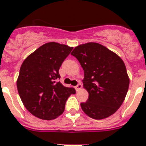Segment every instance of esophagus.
Segmentation results:
<instances>
[{
  "label": "esophagus",
  "mask_w": 146,
  "mask_h": 146,
  "mask_svg": "<svg viewBox=\"0 0 146 146\" xmlns=\"http://www.w3.org/2000/svg\"><path fill=\"white\" fill-rule=\"evenodd\" d=\"M82 84H81V83H78V84L77 85H76V86H75V87H74V88H75V90H76V91H79L80 89H82Z\"/></svg>",
  "instance_id": "34e87169"
}]
</instances>
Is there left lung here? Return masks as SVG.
<instances>
[{"label": "left lung", "instance_id": "1", "mask_svg": "<svg viewBox=\"0 0 146 146\" xmlns=\"http://www.w3.org/2000/svg\"><path fill=\"white\" fill-rule=\"evenodd\" d=\"M84 70L83 86L88 99L81 103L90 118L103 119L113 115L123 103L129 86L124 61L113 51L95 42L75 47L72 53Z\"/></svg>", "mask_w": 146, "mask_h": 146}]
</instances>
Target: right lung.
<instances>
[{
	"label": "right lung",
	"mask_w": 146,
	"mask_h": 146,
	"mask_svg": "<svg viewBox=\"0 0 146 146\" xmlns=\"http://www.w3.org/2000/svg\"><path fill=\"white\" fill-rule=\"evenodd\" d=\"M73 49L48 42L25 58L17 80L20 98L27 110L37 118L52 120L64 112L65 102L75 91L61 82L59 68Z\"/></svg>",
	"instance_id": "1"
}]
</instances>
